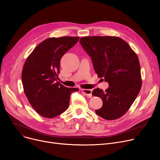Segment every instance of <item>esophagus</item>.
Instances as JSON below:
<instances>
[{
    "label": "esophagus",
    "instance_id": "obj_1",
    "mask_svg": "<svg viewBox=\"0 0 160 160\" xmlns=\"http://www.w3.org/2000/svg\"><path fill=\"white\" fill-rule=\"evenodd\" d=\"M81 91H82V93H83L85 95H86L88 97H91V96H92V90L86 89H82Z\"/></svg>",
    "mask_w": 160,
    "mask_h": 160
}]
</instances>
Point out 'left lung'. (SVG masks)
<instances>
[{"label": "left lung", "instance_id": "obj_1", "mask_svg": "<svg viewBox=\"0 0 160 160\" xmlns=\"http://www.w3.org/2000/svg\"><path fill=\"white\" fill-rule=\"evenodd\" d=\"M83 48L91 58L98 78H104L109 88L95 89L92 95L101 98L103 104L95 113L106 120L124 115L138 95L142 84L139 59L130 45L116 36L80 38Z\"/></svg>", "mask_w": 160, "mask_h": 160}]
</instances>
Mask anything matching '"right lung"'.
<instances>
[{
	"label": "right lung",
	"instance_id": "obj_1",
	"mask_svg": "<svg viewBox=\"0 0 160 160\" xmlns=\"http://www.w3.org/2000/svg\"><path fill=\"white\" fill-rule=\"evenodd\" d=\"M79 38H48L33 49L25 61L21 75L24 94L42 117L53 118L63 113L69 105L71 94L79 90L58 82L61 58Z\"/></svg>",
	"mask_w": 160,
	"mask_h": 160
}]
</instances>
